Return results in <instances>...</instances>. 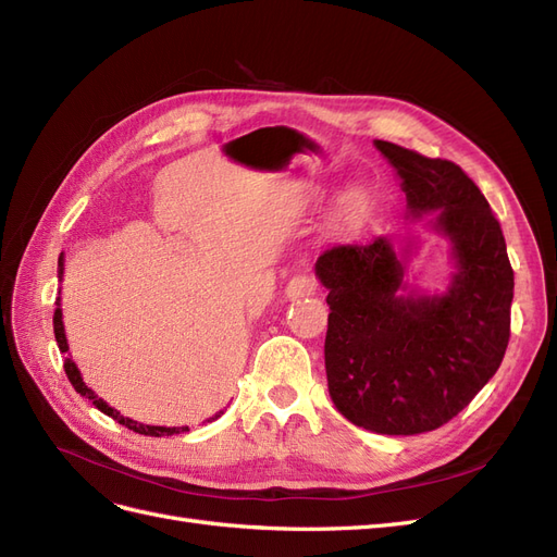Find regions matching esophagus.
<instances>
[{
    "mask_svg": "<svg viewBox=\"0 0 557 557\" xmlns=\"http://www.w3.org/2000/svg\"><path fill=\"white\" fill-rule=\"evenodd\" d=\"M318 290V281L313 274H297L285 285V295L288 299H299V297H309L315 295Z\"/></svg>",
    "mask_w": 557,
    "mask_h": 557,
    "instance_id": "34e87169",
    "label": "esophagus"
}]
</instances>
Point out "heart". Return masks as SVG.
<instances>
[{
    "label": "heart",
    "mask_w": 557,
    "mask_h": 557,
    "mask_svg": "<svg viewBox=\"0 0 557 557\" xmlns=\"http://www.w3.org/2000/svg\"><path fill=\"white\" fill-rule=\"evenodd\" d=\"M362 211V199L360 197H352L350 201H348V215L352 218V215H358Z\"/></svg>",
    "instance_id": "b5f03b06"
}]
</instances>
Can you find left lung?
I'll list each match as a JSON object with an SVG mask.
<instances>
[{
  "label": "left lung",
  "instance_id": "left-lung-1",
  "mask_svg": "<svg viewBox=\"0 0 557 557\" xmlns=\"http://www.w3.org/2000/svg\"><path fill=\"white\" fill-rule=\"evenodd\" d=\"M395 166L411 215L440 211L453 246L444 295H401L404 262L385 237L325 250V369L334 407L376 434L432 432L495 376L511 336L513 269L491 205L458 164L374 141Z\"/></svg>",
  "mask_w": 557,
  "mask_h": 557
}]
</instances>
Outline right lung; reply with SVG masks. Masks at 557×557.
I'll use <instances>...</instances> for the list:
<instances>
[{"label":"right lung","mask_w":557,"mask_h":557,"mask_svg":"<svg viewBox=\"0 0 557 557\" xmlns=\"http://www.w3.org/2000/svg\"><path fill=\"white\" fill-rule=\"evenodd\" d=\"M60 274H62V256H60ZM58 309H55V313H53V330H55V342H58V348H60V352H66L70 350V346H66V336H64V325H62V309H60V297H58ZM64 372H66V379L72 381V385H74V391L76 393H81L83 397L86 399H92V404L95 407L102 411V413H107V416H111L113 420H117V423L121 425H125L127 430H134V432H139V434H146V436H172V434H178V432H188V428H158V425H144V423H137V420H132V418H125V416H121L117 413L115 409H111L109 404L102 399V397H97L90 387L86 385V381L81 379V372H78V367L74 364V360L72 358H64ZM218 416L221 413H215L211 420H215Z\"/></svg>","instance_id":"obj_1"}]
</instances>
